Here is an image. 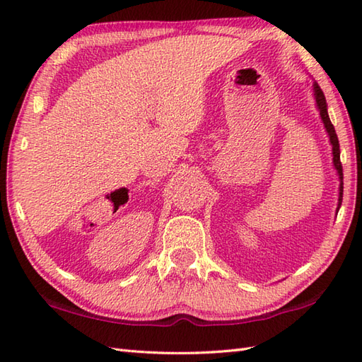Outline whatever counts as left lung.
<instances>
[{"instance_id": "1", "label": "left lung", "mask_w": 362, "mask_h": 362, "mask_svg": "<svg viewBox=\"0 0 362 362\" xmlns=\"http://www.w3.org/2000/svg\"><path fill=\"white\" fill-rule=\"evenodd\" d=\"M313 90H314V98H316V104H317V109L320 112V118L322 122H324V126L328 132L329 136V143L333 146V165L337 171V175H339V180H341V185H339V202H337V209H339L341 204H342V193H344V174H342V165H341V149H339V140H337V135H336V130L334 126L332 124V121H329L328 117V112H327V99L324 96V91L320 90V87L317 86L316 82L313 83Z\"/></svg>"}]
</instances>
